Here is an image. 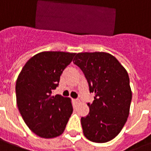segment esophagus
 <instances>
[{
  "label": "esophagus",
  "mask_w": 151,
  "mask_h": 151,
  "mask_svg": "<svg viewBox=\"0 0 151 151\" xmlns=\"http://www.w3.org/2000/svg\"><path fill=\"white\" fill-rule=\"evenodd\" d=\"M73 101H74V102H75L76 103H79V102H80V100H79V99H73Z\"/></svg>",
  "instance_id": "esophagus-1"
}]
</instances>
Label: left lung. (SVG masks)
<instances>
[{"label":"left lung","instance_id":"left-lung-1","mask_svg":"<svg viewBox=\"0 0 151 151\" xmlns=\"http://www.w3.org/2000/svg\"><path fill=\"white\" fill-rule=\"evenodd\" d=\"M73 63L83 71L89 92L95 93L89 113L81 119L84 135L95 143H106L119 134L129 114L132 91L126 70L106 52L78 53Z\"/></svg>","mask_w":151,"mask_h":151}]
</instances>
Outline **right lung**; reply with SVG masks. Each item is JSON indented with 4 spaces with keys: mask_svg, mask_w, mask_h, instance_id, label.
I'll return each instance as SVG.
<instances>
[{
    "mask_svg": "<svg viewBox=\"0 0 151 151\" xmlns=\"http://www.w3.org/2000/svg\"><path fill=\"white\" fill-rule=\"evenodd\" d=\"M76 53L42 52L27 62L15 85L20 114L29 129L41 138L60 136L73 113L70 99L52 92Z\"/></svg>",
    "mask_w": 151,
    "mask_h": 151,
    "instance_id": "add662e5",
    "label": "right lung"
}]
</instances>
